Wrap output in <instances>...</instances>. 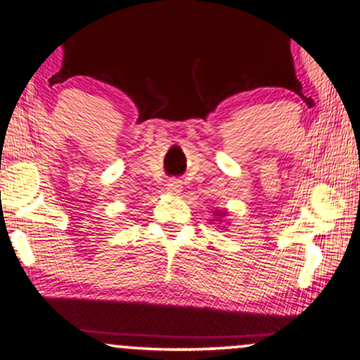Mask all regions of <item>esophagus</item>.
<instances>
[{
	"mask_svg": "<svg viewBox=\"0 0 360 360\" xmlns=\"http://www.w3.org/2000/svg\"><path fill=\"white\" fill-rule=\"evenodd\" d=\"M167 191L171 194H181V191H183V183L179 179H169Z\"/></svg>",
	"mask_w": 360,
	"mask_h": 360,
	"instance_id": "esophagus-1",
	"label": "esophagus"
}]
</instances>
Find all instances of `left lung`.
<instances>
[{"label": "left lung", "mask_w": 360, "mask_h": 360, "mask_svg": "<svg viewBox=\"0 0 360 360\" xmlns=\"http://www.w3.org/2000/svg\"><path fill=\"white\" fill-rule=\"evenodd\" d=\"M213 214H214V220H212V221H218V223H221V221H223V218L229 217V212H220V210H214Z\"/></svg>", "instance_id": "8db88e82"}]
</instances>
